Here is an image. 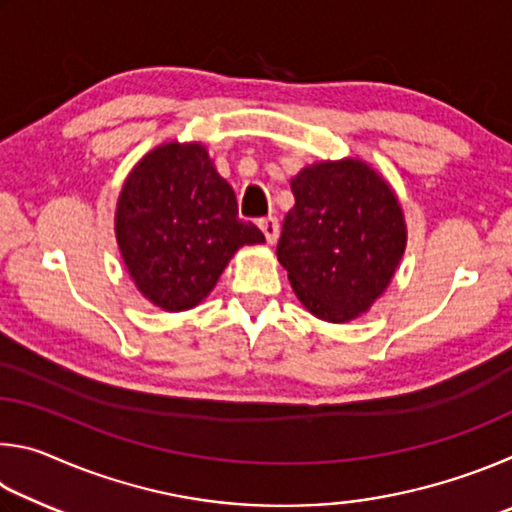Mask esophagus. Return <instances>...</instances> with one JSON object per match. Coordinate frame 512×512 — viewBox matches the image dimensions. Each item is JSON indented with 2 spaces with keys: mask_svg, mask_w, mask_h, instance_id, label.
<instances>
[{
  "mask_svg": "<svg viewBox=\"0 0 512 512\" xmlns=\"http://www.w3.org/2000/svg\"><path fill=\"white\" fill-rule=\"evenodd\" d=\"M259 228H262L268 244H275L277 235H280V223H277L275 216H264V219H259Z\"/></svg>",
  "mask_w": 512,
  "mask_h": 512,
  "instance_id": "obj_1",
  "label": "esophagus"
}]
</instances>
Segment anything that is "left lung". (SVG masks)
<instances>
[{
  "label": "left lung",
  "instance_id": "8db88e82",
  "mask_svg": "<svg viewBox=\"0 0 512 512\" xmlns=\"http://www.w3.org/2000/svg\"><path fill=\"white\" fill-rule=\"evenodd\" d=\"M277 259L316 318L348 323L391 284L406 248L402 205L363 160L316 162L291 178Z\"/></svg>",
  "mask_w": 512,
  "mask_h": 512
}]
</instances>
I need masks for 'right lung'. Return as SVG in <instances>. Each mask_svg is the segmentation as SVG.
<instances>
[{
    "instance_id": "1",
    "label": "right lung",
    "mask_w": 512,
    "mask_h": 512,
    "mask_svg": "<svg viewBox=\"0 0 512 512\" xmlns=\"http://www.w3.org/2000/svg\"><path fill=\"white\" fill-rule=\"evenodd\" d=\"M115 235L128 275L164 311H187L210 296L241 246L264 244L237 216V196L198 142L160 144L121 187Z\"/></svg>"
}]
</instances>
